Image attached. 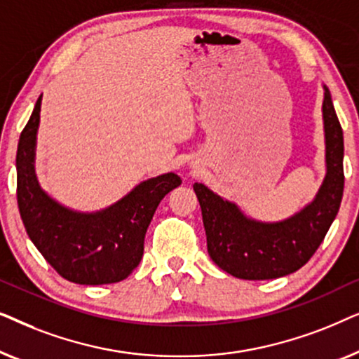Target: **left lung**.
Instances as JSON below:
<instances>
[{"label": "left lung", "instance_id": "8db88e82", "mask_svg": "<svg viewBox=\"0 0 359 359\" xmlns=\"http://www.w3.org/2000/svg\"><path fill=\"white\" fill-rule=\"evenodd\" d=\"M322 121L325 137V176L313 196L296 214L276 222L250 217L203 183H194L208 237V252L225 273L262 281L287 276L306 264L335 220L343 184V130L328 88L323 85Z\"/></svg>", "mask_w": 359, "mask_h": 359}]
</instances>
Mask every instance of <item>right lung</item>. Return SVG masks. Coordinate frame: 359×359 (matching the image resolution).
Masks as SVG:
<instances>
[{
    "instance_id": "obj_1",
    "label": "right lung",
    "mask_w": 359,
    "mask_h": 359,
    "mask_svg": "<svg viewBox=\"0 0 359 359\" xmlns=\"http://www.w3.org/2000/svg\"><path fill=\"white\" fill-rule=\"evenodd\" d=\"M42 96L18 144V205L29 238L62 278L85 286L112 284L139 266L144 240L160 201L178 188L176 173L142 181L104 209L81 212L42 189L36 173Z\"/></svg>"
}]
</instances>
